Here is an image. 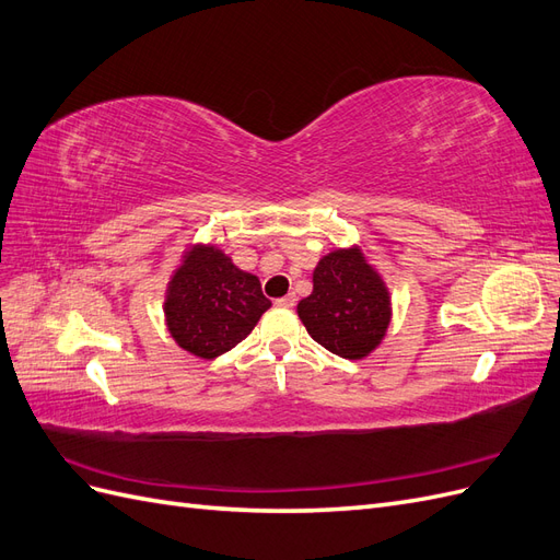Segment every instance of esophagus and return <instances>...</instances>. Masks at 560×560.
Masks as SVG:
<instances>
[{
    "instance_id": "34e87169",
    "label": "esophagus",
    "mask_w": 560,
    "mask_h": 560,
    "mask_svg": "<svg viewBox=\"0 0 560 560\" xmlns=\"http://www.w3.org/2000/svg\"><path fill=\"white\" fill-rule=\"evenodd\" d=\"M276 303H278V306H282V308H294L296 306V294H287V296L278 299Z\"/></svg>"
}]
</instances>
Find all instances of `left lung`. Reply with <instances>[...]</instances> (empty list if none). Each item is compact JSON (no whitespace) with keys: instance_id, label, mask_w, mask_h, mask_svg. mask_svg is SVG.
<instances>
[{"instance_id":"1","label":"left lung","mask_w":560,"mask_h":560,"mask_svg":"<svg viewBox=\"0 0 560 560\" xmlns=\"http://www.w3.org/2000/svg\"><path fill=\"white\" fill-rule=\"evenodd\" d=\"M296 313L313 341L343 360L374 352L389 325V292L360 247L334 249L313 270V292Z\"/></svg>"}]
</instances>
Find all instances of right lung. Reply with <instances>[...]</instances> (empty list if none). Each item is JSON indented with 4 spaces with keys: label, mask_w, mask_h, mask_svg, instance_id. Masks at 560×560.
Segmentation results:
<instances>
[{
    "label": "right lung",
    "mask_w": 560,
    "mask_h": 560,
    "mask_svg": "<svg viewBox=\"0 0 560 560\" xmlns=\"http://www.w3.org/2000/svg\"><path fill=\"white\" fill-rule=\"evenodd\" d=\"M270 308L259 278L214 245H191L167 282L165 325L175 343L202 360L238 346Z\"/></svg>",
    "instance_id": "add662e5"
}]
</instances>
